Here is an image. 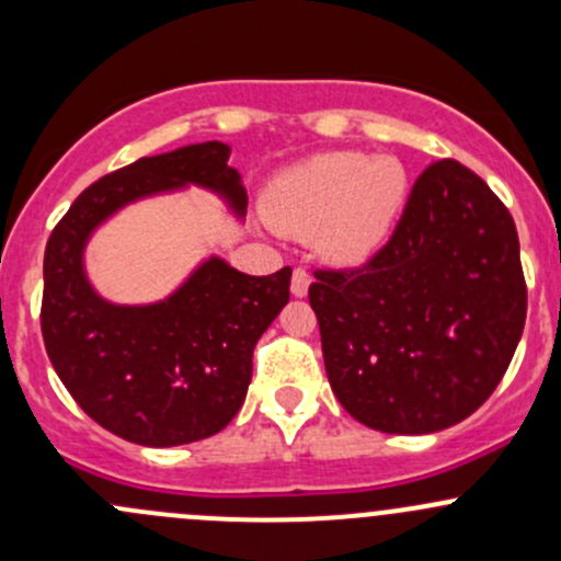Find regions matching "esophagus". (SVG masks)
Returning a JSON list of instances; mask_svg holds the SVG:
<instances>
[{
  "mask_svg": "<svg viewBox=\"0 0 561 561\" xmlns=\"http://www.w3.org/2000/svg\"><path fill=\"white\" fill-rule=\"evenodd\" d=\"M309 285H312V276H309L307 268H296V271H293V282H290L293 296L304 298L309 293Z\"/></svg>",
  "mask_w": 561,
  "mask_h": 561,
  "instance_id": "esophagus-1",
  "label": "esophagus"
}]
</instances>
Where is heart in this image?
I'll list each match as a JSON object with an SVG mask.
<instances>
[{
	"mask_svg": "<svg viewBox=\"0 0 561 561\" xmlns=\"http://www.w3.org/2000/svg\"><path fill=\"white\" fill-rule=\"evenodd\" d=\"M404 195L407 171L393 157L328 151L282 173L265 195V214L287 236L320 228L322 252L355 263L380 244Z\"/></svg>",
	"mask_w": 561,
	"mask_h": 561,
	"instance_id": "b5f03b06",
	"label": "heart"
}]
</instances>
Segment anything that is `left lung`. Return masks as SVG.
I'll return each mask as SVG.
<instances>
[{
  "mask_svg": "<svg viewBox=\"0 0 561 561\" xmlns=\"http://www.w3.org/2000/svg\"><path fill=\"white\" fill-rule=\"evenodd\" d=\"M309 304L328 382L355 421L443 432L494 393L522 339L516 222L480 175L432 162L388 244L360 268H317Z\"/></svg>",
  "mask_w": 561,
  "mask_h": 561,
  "instance_id": "1",
  "label": "left lung"
}]
</instances>
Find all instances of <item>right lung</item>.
<instances>
[{
    "label": "right lung",
    "instance_id": "1",
    "mask_svg": "<svg viewBox=\"0 0 561 561\" xmlns=\"http://www.w3.org/2000/svg\"><path fill=\"white\" fill-rule=\"evenodd\" d=\"M228 160L230 146L219 140L140 157L87 186L45 247V353L78 407L127 443L171 448L233 421L254 344L290 301L293 271L249 276L208 257L165 301L118 307L89 285L83 249L118 208L186 184L217 192L241 217L247 190Z\"/></svg>",
    "mask_w": 561,
    "mask_h": 561
}]
</instances>
